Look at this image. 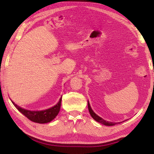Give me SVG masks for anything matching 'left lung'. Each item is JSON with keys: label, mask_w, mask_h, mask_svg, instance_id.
Returning <instances> with one entry per match:
<instances>
[{"label": "left lung", "mask_w": 154, "mask_h": 154, "mask_svg": "<svg viewBox=\"0 0 154 154\" xmlns=\"http://www.w3.org/2000/svg\"><path fill=\"white\" fill-rule=\"evenodd\" d=\"M88 109H89V112H90V113L91 115V116L92 117V118L94 119H95L96 122H99V123L103 124L104 125H106V126H114V125H116V124H118L119 123L120 124V122H119V123H115V122H111L105 121V119H103V118H101L100 117L98 116L97 115H96L94 113V112L92 111V108H91V106L90 105L89 102H88ZM121 123H122V122H121Z\"/></svg>", "instance_id": "8db88e82"}]
</instances>
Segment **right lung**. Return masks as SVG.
Here are the masks:
<instances>
[{
    "label": "right lung",
    "instance_id": "add662e5",
    "mask_svg": "<svg viewBox=\"0 0 154 154\" xmlns=\"http://www.w3.org/2000/svg\"><path fill=\"white\" fill-rule=\"evenodd\" d=\"M61 100L62 97L60 99L59 102L57 103L55 106H52V107L48 109H46V110L39 111L26 110L20 107L19 106H17L16 104H15L14 102L12 103L15 107L18 109V111H20L23 115H24V116L26 117L28 119H29L30 120L34 122H36V123L45 124L48 123V122L53 120V119L57 116V115L58 114L60 109Z\"/></svg>",
    "mask_w": 154,
    "mask_h": 154
}]
</instances>
